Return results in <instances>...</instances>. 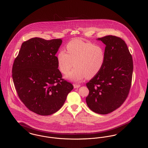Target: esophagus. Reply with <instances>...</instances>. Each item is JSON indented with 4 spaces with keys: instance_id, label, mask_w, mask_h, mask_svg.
Instances as JSON below:
<instances>
[{
    "instance_id": "1",
    "label": "esophagus",
    "mask_w": 148,
    "mask_h": 148,
    "mask_svg": "<svg viewBox=\"0 0 148 148\" xmlns=\"http://www.w3.org/2000/svg\"><path fill=\"white\" fill-rule=\"evenodd\" d=\"M73 86H74V88H79V87H80V84H74Z\"/></svg>"
}]
</instances>
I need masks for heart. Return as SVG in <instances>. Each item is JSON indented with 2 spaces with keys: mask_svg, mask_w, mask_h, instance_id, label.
<instances>
[{
  "mask_svg": "<svg viewBox=\"0 0 148 148\" xmlns=\"http://www.w3.org/2000/svg\"><path fill=\"white\" fill-rule=\"evenodd\" d=\"M66 50L60 51L57 55L58 67L62 74L68 73L74 62L75 68L66 75V79L79 82L86 77L90 78L102 68L105 53L101 46L74 39L67 45Z\"/></svg>",
  "mask_w": 148,
  "mask_h": 148,
  "instance_id": "heart-1",
  "label": "heart"
}]
</instances>
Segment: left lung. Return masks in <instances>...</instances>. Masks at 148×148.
I'll return each instance as SVG.
<instances>
[{
    "mask_svg": "<svg viewBox=\"0 0 148 148\" xmlns=\"http://www.w3.org/2000/svg\"><path fill=\"white\" fill-rule=\"evenodd\" d=\"M97 40L105 45V61L100 71L87 83L89 94L86 100L93 112L106 114L125 101L131 88L133 60L125 42L108 35Z\"/></svg>",
    "mask_w": 148,
    "mask_h": 148,
    "instance_id": "obj_1",
    "label": "left lung"
}]
</instances>
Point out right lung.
<instances>
[{"mask_svg":"<svg viewBox=\"0 0 148 148\" xmlns=\"http://www.w3.org/2000/svg\"><path fill=\"white\" fill-rule=\"evenodd\" d=\"M61 39L34 38L23 43L12 68L18 96L31 111L40 115L57 112L73 86L62 79L55 56Z\"/></svg>","mask_w":148,"mask_h":148,"instance_id":"obj_1","label":"right lung"}]
</instances>
